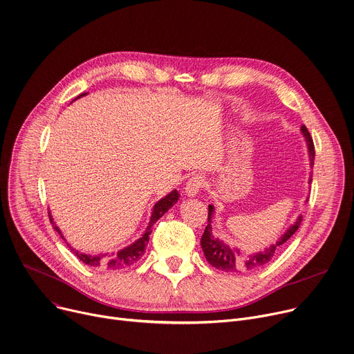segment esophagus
I'll use <instances>...</instances> for the list:
<instances>
[{"label": "esophagus", "instance_id": "34e87169", "mask_svg": "<svg viewBox=\"0 0 354 354\" xmlns=\"http://www.w3.org/2000/svg\"><path fill=\"white\" fill-rule=\"evenodd\" d=\"M203 187H204V178L201 176H194L188 178L185 184V192L188 197H195V195L201 191Z\"/></svg>", "mask_w": 354, "mask_h": 354}]
</instances>
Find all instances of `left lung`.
<instances>
[{"label":"left lung","instance_id":"left-lung-1","mask_svg":"<svg viewBox=\"0 0 354 354\" xmlns=\"http://www.w3.org/2000/svg\"><path fill=\"white\" fill-rule=\"evenodd\" d=\"M301 133L305 138L306 146H308V154H309V166L313 167V159H315V147H313L312 138L306 129L305 125L301 127ZM310 181V178H309ZM215 208L214 205H208V225L204 230V234L201 238V248L204 252V256L207 261L214 266L218 270H222L225 272H234V271H248V270H254L257 267L264 266L268 263L274 253H276L281 245H284L292 234L298 230L302 216L299 215L295 222L281 234V238H279L277 242L271 243L268 248H266L261 252L252 253V254H243L238 248H232L219 238L214 236L212 233V219H214Z\"/></svg>","mask_w":354,"mask_h":354}]
</instances>
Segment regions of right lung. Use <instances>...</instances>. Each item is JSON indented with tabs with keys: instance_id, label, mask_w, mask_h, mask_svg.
Listing matches in <instances>:
<instances>
[{
	"instance_id": "right-lung-1",
	"label": "right lung",
	"mask_w": 354,
	"mask_h": 354,
	"mask_svg": "<svg viewBox=\"0 0 354 354\" xmlns=\"http://www.w3.org/2000/svg\"><path fill=\"white\" fill-rule=\"evenodd\" d=\"M87 94V93H86ZM86 94H80L77 98H80ZM75 98V100H77ZM180 198V194L177 192V189H173L171 192H169L166 197H163L162 200L157 201L153 207V211H151V216H150V221H149V225L145 229V232L142 233V236L135 241L132 245L118 250V252H113V253H98V254H88V253H80L78 250H75L74 248H71L64 236L62 234V230L59 226H56V223L53 222V218L49 212V219L53 225V229L60 234V238L67 243L68 249L80 259L84 264L90 266V267H100V268H106V270H121V268H125V267H129L132 266L133 263H136L145 253V249L147 246V242H149V236L151 234V226L159 221Z\"/></svg>"
}]
</instances>
